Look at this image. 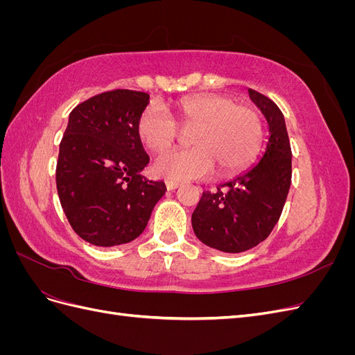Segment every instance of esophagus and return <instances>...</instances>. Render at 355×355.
I'll list each match as a JSON object with an SVG mask.
<instances>
[{
	"label": "esophagus",
	"instance_id": "34e87169",
	"mask_svg": "<svg viewBox=\"0 0 355 355\" xmlns=\"http://www.w3.org/2000/svg\"><path fill=\"white\" fill-rule=\"evenodd\" d=\"M179 185H180V184H179V182H176V180H168V179H166V188H167L168 191L176 189Z\"/></svg>",
	"mask_w": 355,
	"mask_h": 355
}]
</instances>
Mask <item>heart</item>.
I'll list each match as a JSON object with an SVG mask.
<instances>
[{"mask_svg": "<svg viewBox=\"0 0 355 355\" xmlns=\"http://www.w3.org/2000/svg\"><path fill=\"white\" fill-rule=\"evenodd\" d=\"M178 123L196 128L191 149L159 155L154 171L168 180L211 176L218 168L232 175L249 166L259 153L263 127L250 106L235 105L232 98L216 93L185 96L171 105ZM161 106L149 105L137 120V136L153 153H163L178 141L179 125Z\"/></svg>", "mask_w": 355, "mask_h": 355, "instance_id": "obj_1", "label": "heart"}]
</instances>
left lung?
I'll return each instance as SVG.
<instances>
[{
    "instance_id": "obj_1",
    "label": "left lung",
    "mask_w": 355,
    "mask_h": 355,
    "mask_svg": "<svg viewBox=\"0 0 355 355\" xmlns=\"http://www.w3.org/2000/svg\"><path fill=\"white\" fill-rule=\"evenodd\" d=\"M249 94L270 124L266 151L253 168L216 192L204 191L192 213L198 240L227 253L249 250L271 234L292 184V148L283 112L265 94L253 89Z\"/></svg>"
}]
</instances>
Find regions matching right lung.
I'll use <instances>...</instances> for the list:
<instances>
[{
	"label": "right lung",
	"mask_w": 355,
	"mask_h": 355,
	"mask_svg": "<svg viewBox=\"0 0 355 355\" xmlns=\"http://www.w3.org/2000/svg\"><path fill=\"white\" fill-rule=\"evenodd\" d=\"M148 103V93L115 89L81 102L69 114L56 187L72 230L90 244L133 241L166 194L163 180L139 175L149 157L136 125Z\"/></svg>",
	"instance_id": "right-lung-1"
}]
</instances>
